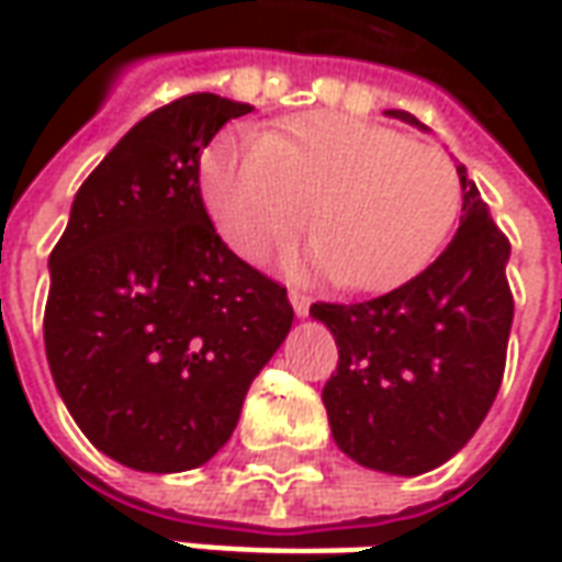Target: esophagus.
<instances>
[{
  "label": "esophagus",
  "instance_id": "esophagus-1",
  "mask_svg": "<svg viewBox=\"0 0 562 562\" xmlns=\"http://www.w3.org/2000/svg\"><path fill=\"white\" fill-rule=\"evenodd\" d=\"M291 306H293V313L300 315H310V296L306 293H300V291H291Z\"/></svg>",
  "mask_w": 562,
  "mask_h": 562
}]
</instances>
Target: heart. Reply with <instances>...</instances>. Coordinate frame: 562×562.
I'll use <instances>...</instances> for the list:
<instances>
[{
	"mask_svg": "<svg viewBox=\"0 0 562 562\" xmlns=\"http://www.w3.org/2000/svg\"><path fill=\"white\" fill-rule=\"evenodd\" d=\"M200 193L218 237L249 262L293 244L313 212L310 266L362 293L428 269L463 203L443 149L335 112L262 137L222 134L200 159Z\"/></svg>",
	"mask_w": 562,
	"mask_h": 562,
	"instance_id": "1",
	"label": "heart"
}]
</instances>
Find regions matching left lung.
Segmentation results:
<instances>
[{
  "instance_id": "obj_1",
  "label": "left lung",
  "mask_w": 562,
  "mask_h": 562,
  "mask_svg": "<svg viewBox=\"0 0 562 562\" xmlns=\"http://www.w3.org/2000/svg\"><path fill=\"white\" fill-rule=\"evenodd\" d=\"M387 115L428 131L403 109ZM457 171L460 227L428 269L375 300L310 310L337 340V372L322 391L331 438L353 463L387 475H422L460 453L504 378L509 240L465 165Z\"/></svg>"
}]
</instances>
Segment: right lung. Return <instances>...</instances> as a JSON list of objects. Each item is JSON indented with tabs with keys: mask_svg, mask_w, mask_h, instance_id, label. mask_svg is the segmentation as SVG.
<instances>
[{
	"mask_svg": "<svg viewBox=\"0 0 562 562\" xmlns=\"http://www.w3.org/2000/svg\"><path fill=\"white\" fill-rule=\"evenodd\" d=\"M249 102L193 93L137 121L80 184L49 256L46 359L77 428L137 472H187L234 435L293 310L234 256L200 156Z\"/></svg>",
	"mask_w": 562,
	"mask_h": 562,
	"instance_id": "obj_1",
	"label": "right lung"
}]
</instances>
